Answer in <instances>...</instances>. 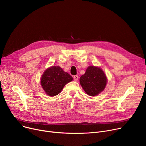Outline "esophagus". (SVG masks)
Returning <instances> with one entry per match:
<instances>
[{
	"instance_id": "esophagus-1",
	"label": "esophagus",
	"mask_w": 146,
	"mask_h": 146,
	"mask_svg": "<svg viewBox=\"0 0 146 146\" xmlns=\"http://www.w3.org/2000/svg\"><path fill=\"white\" fill-rule=\"evenodd\" d=\"M78 77H79V76H77V75H75V76H74L73 78H74V81H75V82H77V80H78Z\"/></svg>"
}]
</instances>
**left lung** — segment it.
Instances as JSON below:
<instances>
[{"instance_id": "obj_1", "label": "left lung", "mask_w": 146, "mask_h": 146, "mask_svg": "<svg viewBox=\"0 0 146 146\" xmlns=\"http://www.w3.org/2000/svg\"><path fill=\"white\" fill-rule=\"evenodd\" d=\"M108 79L101 68L89 66L80 78V83L84 92L90 96L100 93L105 88Z\"/></svg>"}]
</instances>
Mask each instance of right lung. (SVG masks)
<instances>
[{
  "label": "right lung",
  "instance_id": "obj_1",
  "mask_svg": "<svg viewBox=\"0 0 146 146\" xmlns=\"http://www.w3.org/2000/svg\"><path fill=\"white\" fill-rule=\"evenodd\" d=\"M73 80V77L64 72L59 66H52L47 69L41 77V86L46 93L50 96L59 94L64 86Z\"/></svg>",
  "mask_w": 146,
  "mask_h": 146
}]
</instances>
